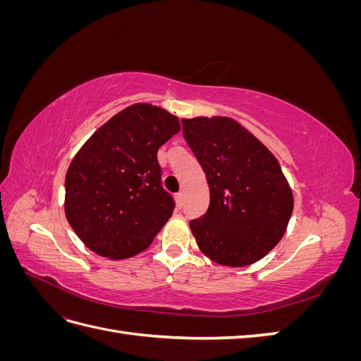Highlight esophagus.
Here are the masks:
<instances>
[{
    "label": "esophagus",
    "mask_w": 361,
    "mask_h": 361,
    "mask_svg": "<svg viewBox=\"0 0 361 361\" xmlns=\"http://www.w3.org/2000/svg\"><path fill=\"white\" fill-rule=\"evenodd\" d=\"M183 195H185V194H183V191H180V192H178V194H176V203H178L179 206H182V204H183Z\"/></svg>",
    "instance_id": "1"
}]
</instances>
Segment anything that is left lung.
<instances>
[{
    "label": "left lung",
    "instance_id": "obj_1",
    "mask_svg": "<svg viewBox=\"0 0 361 361\" xmlns=\"http://www.w3.org/2000/svg\"><path fill=\"white\" fill-rule=\"evenodd\" d=\"M182 129L211 194L206 214L190 223L195 243L215 264H255L280 243L293 211L277 158L232 117L182 118Z\"/></svg>",
    "mask_w": 361,
    "mask_h": 361
}]
</instances>
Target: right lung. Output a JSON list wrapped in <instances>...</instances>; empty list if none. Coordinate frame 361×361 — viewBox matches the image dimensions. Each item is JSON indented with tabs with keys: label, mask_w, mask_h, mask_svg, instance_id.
I'll return each instance as SVG.
<instances>
[{
	"label": "right lung",
	"mask_w": 361,
	"mask_h": 361,
	"mask_svg": "<svg viewBox=\"0 0 361 361\" xmlns=\"http://www.w3.org/2000/svg\"><path fill=\"white\" fill-rule=\"evenodd\" d=\"M179 118L152 104L118 111L76 152L64 179V214L93 253L122 260L146 250L173 214L158 149Z\"/></svg>",
	"instance_id": "obj_1"
}]
</instances>
